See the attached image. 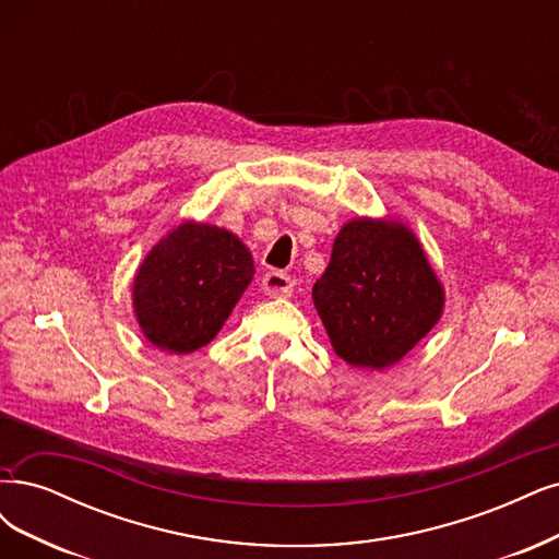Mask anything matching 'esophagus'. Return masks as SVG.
<instances>
[{
  "label": "esophagus",
  "instance_id": "34e87169",
  "mask_svg": "<svg viewBox=\"0 0 559 559\" xmlns=\"http://www.w3.org/2000/svg\"><path fill=\"white\" fill-rule=\"evenodd\" d=\"M261 286H263L265 296L286 298V296H292V292H294V280L282 271H271V273L263 275Z\"/></svg>",
  "mask_w": 559,
  "mask_h": 559
}]
</instances>
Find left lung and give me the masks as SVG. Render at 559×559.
Here are the masks:
<instances>
[{
  "mask_svg": "<svg viewBox=\"0 0 559 559\" xmlns=\"http://www.w3.org/2000/svg\"><path fill=\"white\" fill-rule=\"evenodd\" d=\"M312 300L333 352L358 370H386L444 312V284L414 230L393 217H354L333 242Z\"/></svg>",
  "mask_w": 559,
  "mask_h": 559,
  "instance_id": "left-lung-1",
  "label": "left lung"
}]
</instances>
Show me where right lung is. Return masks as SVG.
I'll use <instances>...</instances> for the list:
<instances>
[{
    "instance_id": "obj_1",
    "label": "right lung",
    "mask_w": 559,
    "mask_h": 559,
    "mask_svg": "<svg viewBox=\"0 0 559 559\" xmlns=\"http://www.w3.org/2000/svg\"><path fill=\"white\" fill-rule=\"evenodd\" d=\"M254 280V259L230 230L187 219L150 249L131 284L145 340L166 354L213 342Z\"/></svg>"
}]
</instances>
